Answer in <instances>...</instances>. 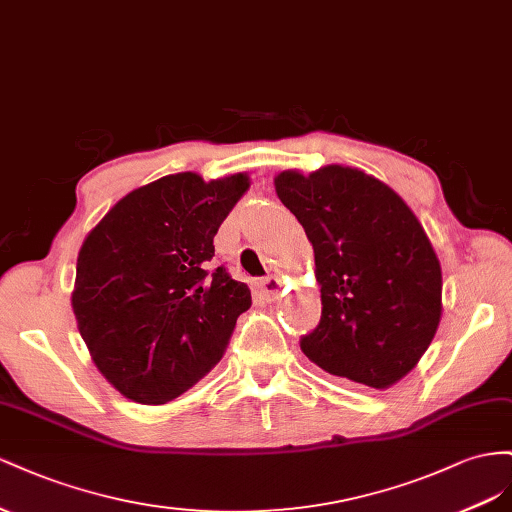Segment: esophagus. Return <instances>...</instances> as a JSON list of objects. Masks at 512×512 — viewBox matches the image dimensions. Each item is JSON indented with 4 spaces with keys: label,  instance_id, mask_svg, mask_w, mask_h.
I'll return each mask as SVG.
<instances>
[{
    "label": "esophagus",
    "instance_id": "obj_1",
    "mask_svg": "<svg viewBox=\"0 0 512 512\" xmlns=\"http://www.w3.org/2000/svg\"><path fill=\"white\" fill-rule=\"evenodd\" d=\"M281 287H283V283H281V279H276V276H266V279H261V281L257 283L259 296L264 298V300H268V302L279 298Z\"/></svg>",
    "mask_w": 512,
    "mask_h": 512
}]
</instances>
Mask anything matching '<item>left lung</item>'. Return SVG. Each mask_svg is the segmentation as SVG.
<instances>
[{
  "mask_svg": "<svg viewBox=\"0 0 512 512\" xmlns=\"http://www.w3.org/2000/svg\"><path fill=\"white\" fill-rule=\"evenodd\" d=\"M276 195L313 244L321 319L300 339L330 375L388 388L427 352L442 317V268L407 203L364 171H283Z\"/></svg>",
  "mask_w": 512,
  "mask_h": 512,
  "instance_id": "8db88e82",
  "label": "left lung"
}]
</instances>
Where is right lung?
I'll use <instances>...</instances> for the list:
<instances>
[{
	"instance_id": "obj_1",
	"label": "right lung",
	"mask_w": 512,
	"mask_h": 512,
	"mask_svg": "<svg viewBox=\"0 0 512 512\" xmlns=\"http://www.w3.org/2000/svg\"><path fill=\"white\" fill-rule=\"evenodd\" d=\"M248 175L184 171L128 193L87 233L72 311L98 371L126 399L163 405L223 358L251 289L210 268Z\"/></svg>"
}]
</instances>
